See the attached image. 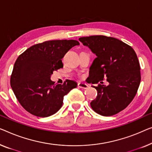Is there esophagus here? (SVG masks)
<instances>
[{"mask_svg": "<svg viewBox=\"0 0 152 152\" xmlns=\"http://www.w3.org/2000/svg\"><path fill=\"white\" fill-rule=\"evenodd\" d=\"M78 87L80 88H82V89H88V86L86 83H78Z\"/></svg>", "mask_w": 152, "mask_h": 152, "instance_id": "34e87169", "label": "esophagus"}]
</instances>
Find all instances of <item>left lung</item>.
<instances>
[{"label":"left lung","instance_id":"1","mask_svg":"<svg viewBox=\"0 0 152 152\" xmlns=\"http://www.w3.org/2000/svg\"><path fill=\"white\" fill-rule=\"evenodd\" d=\"M96 56L90 68L88 82L97 96L92 101V110L102 116H113L124 110L134 98L140 82V67L137 56L130 46L119 39L105 36L79 38Z\"/></svg>","mask_w":152,"mask_h":152}]
</instances>
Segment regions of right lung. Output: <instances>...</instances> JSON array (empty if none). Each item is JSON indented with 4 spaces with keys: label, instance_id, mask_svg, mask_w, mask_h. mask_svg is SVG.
<instances>
[{
    "label": "right lung",
    "instance_id": "1",
    "mask_svg": "<svg viewBox=\"0 0 152 152\" xmlns=\"http://www.w3.org/2000/svg\"><path fill=\"white\" fill-rule=\"evenodd\" d=\"M80 42L75 39H56L31 47L20 55L11 75L10 84L20 105L39 117L56 113L63 104L64 96L77 87L74 81L54 84L50 75L63 68L61 59Z\"/></svg>",
    "mask_w": 152,
    "mask_h": 152
}]
</instances>
